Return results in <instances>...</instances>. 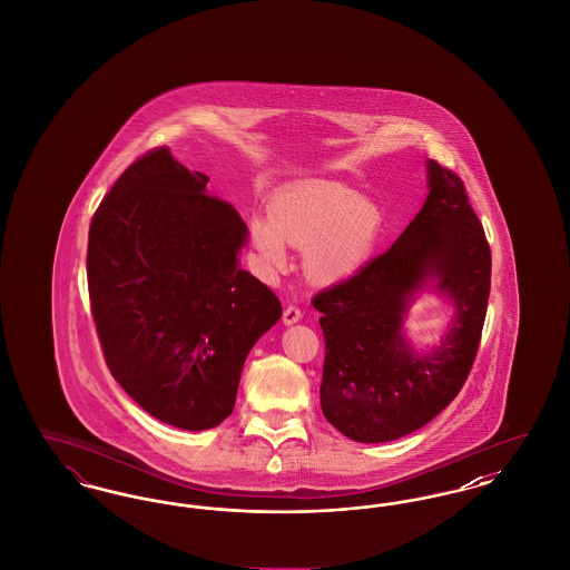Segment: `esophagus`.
I'll use <instances>...</instances> for the list:
<instances>
[{
    "instance_id": "obj_1",
    "label": "esophagus",
    "mask_w": 570,
    "mask_h": 570,
    "mask_svg": "<svg viewBox=\"0 0 570 570\" xmlns=\"http://www.w3.org/2000/svg\"><path fill=\"white\" fill-rule=\"evenodd\" d=\"M301 316H303V312L298 309L297 305H288V307H284V325H295L301 321Z\"/></svg>"
}]
</instances>
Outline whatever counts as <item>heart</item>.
Segmentation results:
<instances>
[{
  "instance_id": "obj_1",
  "label": "heart",
  "mask_w": 570,
  "mask_h": 570,
  "mask_svg": "<svg viewBox=\"0 0 570 570\" xmlns=\"http://www.w3.org/2000/svg\"><path fill=\"white\" fill-rule=\"evenodd\" d=\"M266 217H249L247 239L265 273L288 265L286 244L303 249L309 279L335 284L358 272L374 254L384 219L361 194L335 184H297L277 191Z\"/></svg>"
}]
</instances>
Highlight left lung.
<instances>
[{
    "label": "left lung",
    "instance_id": "left-lung-1",
    "mask_svg": "<svg viewBox=\"0 0 570 570\" xmlns=\"http://www.w3.org/2000/svg\"><path fill=\"white\" fill-rule=\"evenodd\" d=\"M430 194L400 239L312 298L321 312L326 421L356 442H386L430 423L449 406L479 353L491 288V249L460 175L428 164ZM428 276L459 305L432 355L412 354L401 337L411 293Z\"/></svg>",
    "mask_w": 570,
    "mask_h": 570
}]
</instances>
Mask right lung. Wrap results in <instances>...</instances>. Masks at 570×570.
Wrapping results in <instances>:
<instances>
[{"instance_id": "1", "label": "right lung", "mask_w": 570, "mask_h": 570, "mask_svg": "<svg viewBox=\"0 0 570 570\" xmlns=\"http://www.w3.org/2000/svg\"><path fill=\"white\" fill-rule=\"evenodd\" d=\"M156 147L115 181L89 224L87 286L112 379L158 421L200 432L235 407L245 356L282 316L237 265L245 224Z\"/></svg>"}]
</instances>
